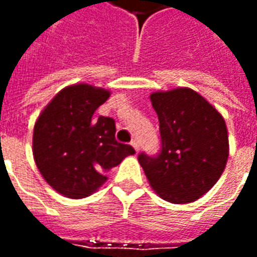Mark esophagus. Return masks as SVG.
Returning a JSON list of instances; mask_svg holds the SVG:
<instances>
[{"label":"esophagus","mask_w":257,"mask_h":257,"mask_svg":"<svg viewBox=\"0 0 257 257\" xmlns=\"http://www.w3.org/2000/svg\"><path fill=\"white\" fill-rule=\"evenodd\" d=\"M131 145H132V147L136 150V153L139 151V143H138V140H132V142H131Z\"/></svg>","instance_id":"34e87169"}]
</instances>
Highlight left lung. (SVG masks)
I'll use <instances>...</instances> for the list:
<instances>
[{"label": "left lung", "instance_id": "1", "mask_svg": "<svg viewBox=\"0 0 257 257\" xmlns=\"http://www.w3.org/2000/svg\"><path fill=\"white\" fill-rule=\"evenodd\" d=\"M160 121L161 151L140 153L149 183L162 199L187 204L201 198L219 180L228 158L224 118L198 92L176 88L150 95Z\"/></svg>", "mask_w": 257, "mask_h": 257}]
</instances>
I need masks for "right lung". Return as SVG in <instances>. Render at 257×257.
<instances>
[{
  "mask_svg": "<svg viewBox=\"0 0 257 257\" xmlns=\"http://www.w3.org/2000/svg\"><path fill=\"white\" fill-rule=\"evenodd\" d=\"M110 92L88 84L66 86L37 118L34 161L47 183L67 198H85L107 180L106 173L135 154L115 140L110 117L93 118Z\"/></svg>",
  "mask_w": 257,
  "mask_h": 257,
  "instance_id": "obj_1",
  "label": "right lung"
}]
</instances>
